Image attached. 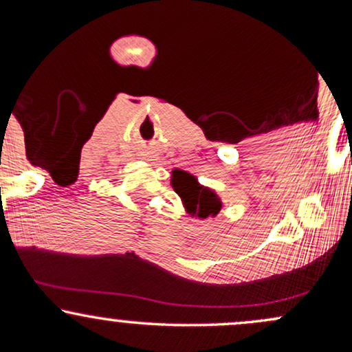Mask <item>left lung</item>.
Returning <instances> with one entry per match:
<instances>
[{"label": "left lung", "instance_id": "left-lung-1", "mask_svg": "<svg viewBox=\"0 0 352 352\" xmlns=\"http://www.w3.org/2000/svg\"><path fill=\"white\" fill-rule=\"evenodd\" d=\"M173 188L184 200L188 213H197V217L207 218L220 212L221 204L212 190L200 187L197 180L190 173L175 172L173 173Z\"/></svg>", "mask_w": 352, "mask_h": 352}]
</instances>
